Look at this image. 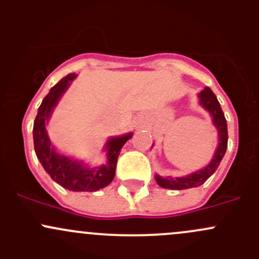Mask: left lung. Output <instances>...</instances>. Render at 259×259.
Instances as JSON below:
<instances>
[{
    "label": "left lung",
    "mask_w": 259,
    "mask_h": 259,
    "mask_svg": "<svg viewBox=\"0 0 259 259\" xmlns=\"http://www.w3.org/2000/svg\"><path fill=\"white\" fill-rule=\"evenodd\" d=\"M198 99H199L200 106L204 108L210 115L211 122H213V125L217 129V133H218V145H217V149L214 151L213 158H211L209 164H207L204 168L199 169V170L194 171V173L188 174L185 177H177V178H173V177H160L159 174H155L156 183L161 188H164V189L182 190L202 185L217 170V168L219 166L227 151V145H228L227 120L224 117L223 111H222L218 99H217V96L214 95L213 91L209 88L203 89L198 94Z\"/></svg>",
    "instance_id": "1"
}]
</instances>
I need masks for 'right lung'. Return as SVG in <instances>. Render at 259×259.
<instances>
[{
    "instance_id": "right-lung-1",
    "label": "right lung",
    "mask_w": 259,
    "mask_h": 259,
    "mask_svg": "<svg viewBox=\"0 0 259 259\" xmlns=\"http://www.w3.org/2000/svg\"><path fill=\"white\" fill-rule=\"evenodd\" d=\"M75 77V74H69L60 80L42 100L33 122V145L36 156L54 182L71 192H96L108 187L113 182L117 156L125 143L132 139L133 133L109 138L104 145L106 163L95 168H91L83 161L59 153L55 146L51 145L46 126L52 111Z\"/></svg>"
}]
</instances>
